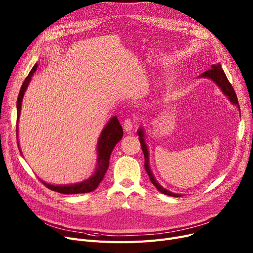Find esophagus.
Returning <instances> with one entry per match:
<instances>
[{"label": "esophagus", "instance_id": "obj_1", "mask_svg": "<svg viewBox=\"0 0 253 253\" xmlns=\"http://www.w3.org/2000/svg\"><path fill=\"white\" fill-rule=\"evenodd\" d=\"M123 126H124V130H125L126 132H130L132 129H133V127H134V120H132V119H126L125 121H124Z\"/></svg>", "mask_w": 253, "mask_h": 253}]
</instances>
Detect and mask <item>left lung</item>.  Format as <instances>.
Returning <instances> with one entry per match:
<instances>
[{
  "mask_svg": "<svg viewBox=\"0 0 253 253\" xmlns=\"http://www.w3.org/2000/svg\"><path fill=\"white\" fill-rule=\"evenodd\" d=\"M201 78H208V79H211L212 81H213L214 83H216V85L221 89V91L223 92V94L225 96H228V98L230 99V101L236 105H238L239 108V102H238V98H237V95L235 93V90L232 86V84L229 82V80L227 78V76H225L220 63H217V64H212L211 69L202 73L200 75ZM240 109V108H239ZM137 134L139 136V141H140V145H141V150L143 152V155H144V168H145V171H147V173L149 174L150 176V179L152 181V183L155 185V187L157 188L158 191H160L162 194H165V195H168V196H171V197H180L181 195L179 194H174L172 192H169L167 190H165L163 187H161L160 184H159V182L155 179L152 171H151V168H150V161H149V151H148V147H147V143H145V139H144V132H143V128H139L137 130Z\"/></svg>",
  "mask_w": 253,
  "mask_h": 253,
  "instance_id": "obj_1",
  "label": "left lung"
}]
</instances>
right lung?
Segmentation results:
<instances>
[{
	"label": "right lung",
	"instance_id": "1",
	"mask_svg": "<svg viewBox=\"0 0 253 253\" xmlns=\"http://www.w3.org/2000/svg\"><path fill=\"white\" fill-rule=\"evenodd\" d=\"M38 64L36 63L34 65V68L32 69V71L30 72V74L28 75V77L25 78L24 82L22 83V86L20 88L19 94H18V98H17V125H16V135H18V119L20 116V110H21V102H22V98L24 95V92L29 86V83L31 82L32 77L34 75V73L37 71ZM123 136V129L121 124H120L119 120L117 117H113L109 123L106 124V126L104 127V129L102 130L101 134L99 136L98 142H97V165H96V169L94 171V173L92 174V176H90L89 178L85 179L82 182L79 183H75V184H68V185H54V184H50L47 183L43 180H41L43 182V184L45 185L46 188L55 191L57 193L60 194H65V195H70V194H84V193H90L92 191H94L98 184L101 182V180L104 177V174L106 170L109 168V164H110V157L111 154L115 148V145L121 140ZM17 144L19 145L18 141ZM19 152L21 153L20 149Z\"/></svg>",
	"mask_w": 253,
	"mask_h": 253
}]
</instances>
